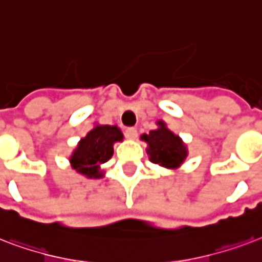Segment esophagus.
<instances>
[{
    "label": "esophagus",
    "mask_w": 262,
    "mask_h": 262,
    "mask_svg": "<svg viewBox=\"0 0 262 262\" xmlns=\"http://www.w3.org/2000/svg\"><path fill=\"white\" fill-rule=\"evenodd\" d=\"M125 137L128 139H135L138 137V129L134 128V127H129V128L125 129Z\"/></svg>",
    "instance_id": "34e87169"
}]
</instances>
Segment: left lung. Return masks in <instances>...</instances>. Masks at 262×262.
Wrapping results in <instances>:
<instances>
[{"label": "left lung", "instance_id": "8db88e82", "mask_svg": "<svg viewBox=\"0 0 262 262\" xmlns=\"http://www.w3.org/2000/svg\"><path fill=\"white\" fill-rule=\"evenodd\" d=\"M159 128L143 134L142 141L147 143V154L151 163L164 168H179L187 157V147L178 135L167 128L164 121H157Z\"/></svg>", "mask_w": 262, "mask_h": 262}]
</instances>
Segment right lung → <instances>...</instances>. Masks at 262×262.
Segmentation results:
<instances>
[{
  "mask_svg": "<svg viewBox=\"0 0 262 262\" xmlns=\"http://www.w3.org/2000/svg\"><path fill=\"white\" fill-rule=\"evenodd\" d=\"M121 141L123 133L116 125H95L78 143L70 159L71 165L79 173L98 179L102 176L99 165L113 156L115 142Z\"/></svg>",
  "mask_w": 262,
  "mask_h": 262,
  "instance_id": "right-lung-1",
  "label": "right lung"
}]
</instances>
